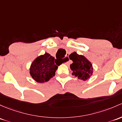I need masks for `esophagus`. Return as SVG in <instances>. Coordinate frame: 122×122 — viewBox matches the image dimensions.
Returning a JSON list of instances; mask_svg holds the SVG:
<instances>
[{
    "mask_svg": "<svg viewBox=\"0 0 122 122\" xmlns=\"http://www.w3.org/2000/svg\"><path fill=\"white\" fill-rule=\"evenodd\" d=\"M65 60H66V61H67L66 62V64H67V65L70 64V62H69V57H68V56H66V57H65Z\"/></svg>",
    "mask_w": 122,
    "mask_h": 122,
    "instance_id": "1",
    "label": "esophagus"
}]
</instances>
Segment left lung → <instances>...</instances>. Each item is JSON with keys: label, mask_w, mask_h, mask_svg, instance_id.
Returning a JSON list of instances; mask_svg holds the SVG:
<instances>
[{"label": "left lung", "mask_w": 122, "mask_h": 122, "mask_svg": "<svg viewBox=\"0 0 122 122\" xmlns=\"http://www.w3.org/2000/svg\"><path fill=\"white\" fill-rule=\"evenodd\" d=\"M70 60L73 61L70 65V68L72 71V75L77 76L78 79L85 81L90 78L93 72V68L90 61L84 56L78 55L74 52L69 56Z\"/></svg>", "instance_id": "1"}]
</instances>
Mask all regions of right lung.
<instances>
[{
  "mask_svg": "<svg viewBox=\"0 0 122 122\" xmlns=\"http://www.w3.org/2000/svg\"><path fill=\"white\" fill-rule=\"evenodd\" d=\"M54 60V57L47 52L37 58L30 66V73L32 78L39 83L49 81L54 76L58 68Z\"/></svg>",
  "mask_w": 122,
  "mask_h": 122,
  "instance_id": "obj_1",
  "label": "right lung"
}]
</instances>
